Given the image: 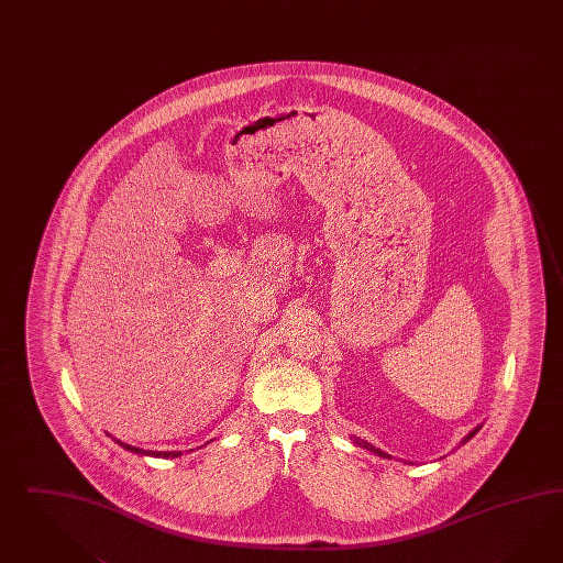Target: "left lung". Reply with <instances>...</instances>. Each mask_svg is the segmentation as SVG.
I'll list each match as a JSON object with an SVG mask.
<instances>
[{
	"instance_id": "1",
	"label": "left lung",
	"mask_w": 563,
	"mask_h": 563,
	"mask_svg": "<svg viewBox=\"0 0 563 563\" xmlns=\"http://www.w3.org/2000/svg\"><path fill=\"white\" fill-rule=\"evenodd\" d=\"M479 428H482V426H477V428H475V430H472V432H470V434H467V437H465V439H463V444H465V442H467V441H472L473 437H475V434H477V432H479ZM356 444H361V446H365L366 451H371V453H375V455L383 456V459H391V456L387 455V453H383V451H380V449H375V446H373V444H371V442L358 441V439H356Z\"/></svg>"
}]
</instances>
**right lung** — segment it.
Listing matches in <instances>:
<instances>
[{"instance_id": "right-lung-1", "label": "right lung", "mask_w": 563, "mask_h": 563, "mask_svg": "<svg viewBox=\"0 0 563 563\" xmlns=\"http://www.w3.org/2000/svg\"><path fill=\"white\" fill-rule=\"evenodd\" d=\"M121 444L122 449L131 451V453H137V455H152V456H164V459H174V456L180 455L178 451H143L139 446H131V444H124V442L117 441Z\"/></svg>"}]
</instances>
